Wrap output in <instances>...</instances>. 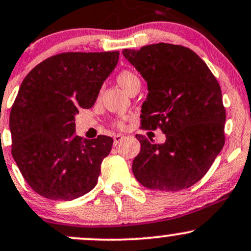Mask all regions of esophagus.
Returning <instances> with one entry per match:
<instances>
[{
	"mask_svg": "<svg viewBox=\"0 0 251 251\" xmlns=\"http://www.w3.org/2000/svg\"><path fill=\"white\" fill-rule=\"evenodd\" d=\"M123 138H124L123 134H120V133L114 134V137H113V143H114V145H117L118 143L121 142V139H123Z\"/></svg>",
	"mask_w": 251,
	"mask_h": 251,
	"instance_id": "1",
	"label": "esophagus"
}]
</instances>
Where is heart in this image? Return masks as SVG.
Segmentation results:
<instances>
[{
	"label": "heart",
	"instance_id": "b5f03b06",
	"mask_svg": "<svg viewBox=\"0 0 251 251\" xmlns=\"http://www.w3.org/2000/svg\"><path fill=\"white\" fill-rule=\"evenodd\" d=\"M117 82L126 93H128V94H130L132 90L139 89L140 84H142L138 75H136L133 71L130 70L120 71L117 76ZM114 125L117 126V127H123V120H115Z\"/></svg>",
	"mask_w": 251,
	"mask_h": 251
}]
</instances>
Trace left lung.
I'll list each match as a JSON object with an SVG mask.
<instances>
[{
	"instance_id": "1",
	"label": "left lung",
	"mask_w": 251,
	"mask_h": 251,
	"mask_svg": "<svg viewBox=\"0 0 251 251\" xmlns=\"http://www.w3.org/2000/svg\"><path fill=\"white\" fill-rule=\"evenodd\" d=\"M124 57L148 83L142 127L166 134L163 144L137 134L140 152L132 170L150 189L189 188L208 172L225 143L226 114L218 81L191 49L152 44L125 49Z\"/></svg>"
}]
</instances>
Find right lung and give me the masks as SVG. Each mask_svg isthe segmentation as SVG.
<instances>
[{
	"instance_id": "obj_1",
	"label": "right lung",
	"mask_w": 251,
	"mask_h": 251,
	"mask_svg": "<svg viewBox=\"0 0 251 251\" xmlns=\"http://www.w3.org/2000/svg\"><path fill=\"white\" fill-rule=\"evenodd\" d=\"M119 51L65 52L25 77L10 111L12 155L26 182L51 200H73L98 183L113 139L75 134L79 108L95 103Z\"/></svg>"
}]
</instances>
